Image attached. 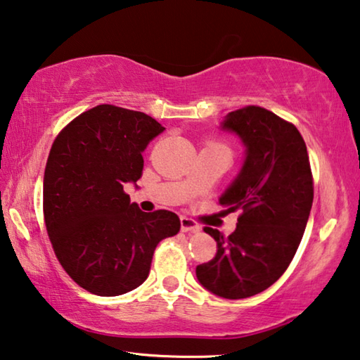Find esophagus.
<instances>
[{
	"mask_svg": "<svg viewBox=\"0 0 360 360\" xmlns=\"http://www.w3.org/2000/svg\"><path fill=\"white\" fill-rule=\"evenodd\" d=\"M180 224H181V232H199L200 226L194 221V219L188 218V217H181L180 218Z\"/></svg>",
	"mask_w": 360,
	"mask_h": 360,
	"instance_id": "1",
	"label": "esophagus"
}]
</instances>
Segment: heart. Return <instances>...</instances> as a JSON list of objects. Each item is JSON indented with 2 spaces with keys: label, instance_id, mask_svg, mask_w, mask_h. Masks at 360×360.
<instances>
[{
  "label": "heart",
  "instance_id": "b5f03b06",
  "mask_svg": "<svg viewBox=\"0 0 360 360\" xmlns=\"http://www.w3.org/2000/svg\"><path fill=\"white\" fill-rule=\"evenodd\" d=\"M213 145H221V143H217V142H212ZM221 147H226V145H221ZM226 148H228V147H226Z\"/></svg>",
  "mask_w": 360,
  "mask_h": 360
}]
</instances>
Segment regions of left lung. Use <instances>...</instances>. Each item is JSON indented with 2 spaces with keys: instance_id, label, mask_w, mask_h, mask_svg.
Returning <instances> with one entry per match:
<instances>
[{
  "instance_id": "1",
  "label": "left lung",
  "mask_w": 360,
  "mask_h": 360,
  "mask_svg": "<svg viewBox=\"0 0 360 360\" xmlns=\"http://www.w3.org/2000/svg\"><path fill=\"white\" fill-rule=\"evenodd\" d=\"M223 129L247 147L243 167L219 198L226 212H240L237 228L217 242L212 261L196 267L200 285L224 299L262 292L286 272L313 204V175L304 137L292 123L259 105L229 112Z\"/></svg>"
}]
</instances>
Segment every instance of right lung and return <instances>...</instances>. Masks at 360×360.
<instances>
[{"label":"right lung","instance_id":"obj_1","mask_svg":"<svg viewBox=\"0 0 360 360\" xmlns=\"http://www.w3.org/2000/svg\"><path fill=\"white\" fill-rule=\"evenodd\" d=\"M162 126L101 104L60 131L44 172V221L56 259L85 291L112 297L147 280L156 245L180 231L174 212L145 213L123 186L141 179L142 151Z\"/></svg>","mask_w":360,"mask_h":360}]
</instances>
